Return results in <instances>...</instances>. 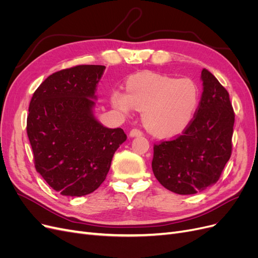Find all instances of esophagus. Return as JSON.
<instances>
[{"label": "esophagus", "instance_id": "1", "mask_svg": "<svg viewBox=\"0 0 258 258\" xmlns=\"http://www.w3.org/2000/svg\"><path fill=\"white\" fill-rule=\"evenodd\" d=\"M130 137H137V136H141L142 135V131L140 129H137V128H134L130 130Z\"/></svg>", "mask_w": 258, "mask_h": 258}]
</instances>
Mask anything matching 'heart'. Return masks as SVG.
Listing matches in <instances>:
<instances>
[{
	"label": "heart",
	"instance_id": "1",
	"mask_svg": "<svg viewBox=\"0 0 258 258\" xmlns=\"http://www.w3.org/2000/svg\"><path fill=\"white\" fill-rule=\"evenodd\" d=\"M126 87L127 92L112 91L113 106L123 114L136 107L143 111L145 127L161 138L177 136L188 127L200 102L198 85L188 77L141 72L130 76Z\"/></svg>",
	"mask_w": 258,
	"mask_h": 258
}]
</instances>
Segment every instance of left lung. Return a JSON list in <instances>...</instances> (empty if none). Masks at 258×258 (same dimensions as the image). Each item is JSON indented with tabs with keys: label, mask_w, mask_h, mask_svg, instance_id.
<instances>
[{
	"label": "left lung",
	"mask_w": 258,
	"mask_h": 258,
	"mask_svg": "<svg viewBox=\"0 0 258 258\" xmlns=\"http://www.w3.org/2000/svg\"><path fill=\"white\" fill-rule=\"evenodd\" d=\"M204 92L182 135L154 144L153 172L167 189L192 195L215 184L232 152L235 112L228 91L204 69Z\"/></svg>",
	"instance_id": "8db88e82"
}]
</instances>
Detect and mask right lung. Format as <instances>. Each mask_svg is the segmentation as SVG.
<instances>
[{
  "label": "right lung",
  "mask_w": 258,
  "mask_h": 258,
  "mask_svg": "<svg viewBox=\"0 0 258 258\" xmlns=\"http://www.w3.org/2000/svg\"><path fill=\"white\" fill-rule=\"evenodd\" d=\"M105 67L82 64L52 73L30 101L27 134L34 166L52 189L80 197L104 182L113 155L127 136L92 115Z\"/></svg>",
  "instance_id": "1"
}]
</instances>
